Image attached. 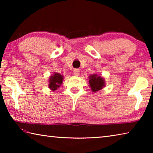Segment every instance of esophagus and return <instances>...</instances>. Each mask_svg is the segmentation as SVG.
Masks as SVG:
<instances>
[{
    "mask_svg": "<svg viewBox=\"0 0 153 153\" xmlns=\"http://www.w3.org/2000/svg\"><path fill=\"white\" fill-rule=\"evenodd\" d=\"M74 74L76 76H78L79 75V69H74Z\"/></svg>",
    "mask_w": 153,
    "mask_h": 153,
    "instance_id": "34e87169",
    "label": "esophagus"
}]
</instances>
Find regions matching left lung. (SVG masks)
Returning <instances> with one entry per match:
<instances>
[{"label": "left lung", "instance_id": "8db88e82", "mask_svg": "<svg viewBox=\"0 0 153 153\" xmlns=\"http://www.w3.org/2000/svg\"><path fill=\"white\" fill-rule=\"evenodd\" d=\"M88 78L89 87H90L93 92H97L105 88V80L101 76H98V74H94L89 76Z\"/></svg>", "mask_w": 153, "mask_h": 153}]
</instances>
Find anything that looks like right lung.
I'll list each match as a JSON object with an SVG mask.
<instances>
[{
    "label": "right lung",
    "instance_id": "add662e5",
    "mask_svg": "<svg viewBox=\"0 0 153 153\" xmlns=\"http://www.w3.org/2000/svg\"><path fill=\"white\" fill-rule=\"evenodd\" d=\"M63 76L56 72H54L53 74L50 76L48 79V86L52 91H55L58 88L63 84Z\"/></svg>",
    "mask_w": 153,
    "mask_h": 153
}]
</instances>
